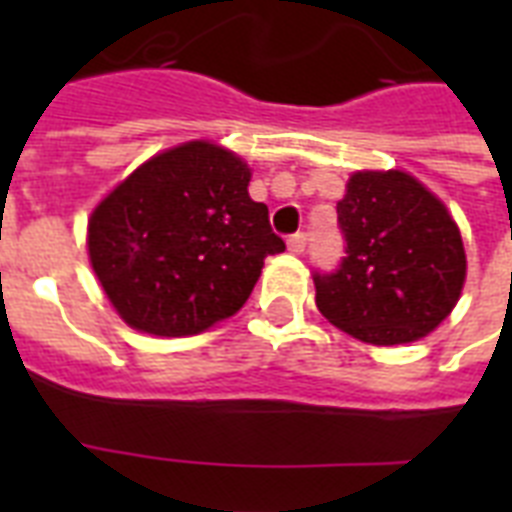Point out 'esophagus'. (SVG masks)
<instances>
[{"label":"esophagus","mask_w":512,"mask_h":512,"mask_svg":"<svg viewBox=\"0 0 512 512\" xmlns=\"http://www.w3.org/2000/svg\"><path fill=\"white\" fill-rule=\"evenodd\" d=\"M287 244H289V252H295V255H303L308 239H305V233H292Z\"/></svg>","instance_id":"esophagus-1"}]
</instances>
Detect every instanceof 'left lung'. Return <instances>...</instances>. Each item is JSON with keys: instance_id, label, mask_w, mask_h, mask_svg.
<instances>
[{"instance_id": "obj_1", "label": "left lung", "mask_w": 512, "mask_h": 512, "mask_svg": "<svg viewBox=\"0 0 512 512\" xmlns=\"http://www.w3.org/2000/svg\"><path fill=\"white\" fill-rule=\"evenodd\" d=\"M345 257L313 271L316 305L342 332L401 345L452 313L465 281L460 228L406 172H356L337 204Z\"/></svg>"}]
</instances>
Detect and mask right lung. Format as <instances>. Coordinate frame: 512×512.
<instances>
[{
    "label": "right lung",
    "mask_w": 512,
    "mask_h": 512,
    "mask_svg": "<svg viewBox=\"0 0 512 512\" xmlns=\"http://www.w3.org/2000/svg\"><path fill=\"white\" fill-rule=\"evenodd\" d=\"M247 185L239 156L193 140L148 159L100 201L90 263L130 327L199 335L247 303L265 257L287 249Z\"/></svg>",
    "instance_id": "right-lung-1"
}]
</instances>
